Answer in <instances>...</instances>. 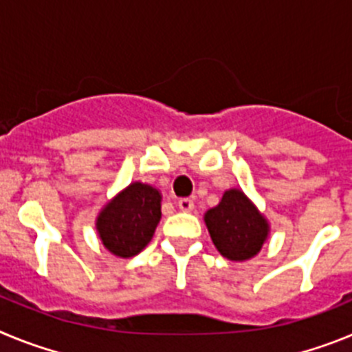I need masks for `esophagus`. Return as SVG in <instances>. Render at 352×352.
<instances>
[{"label":"esophagus","mask_w":352,"mask_h":352,"mask_svg":"<svg viewBox=\"0 0 352 352\" xmlns=\"http://www.w3.org/2000/svg\"><path fill=\"white\" fill-rule=\"evenodd\" d=\"M178 208L182 211H186V213H188V211L194 210V201H192V199H188V197L179 199V201H178Z\"/></svg>","instance_id":"obj_1"}]
</instances>
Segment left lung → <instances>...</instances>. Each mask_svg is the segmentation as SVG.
I'll return each mask as SVG.
<instances>
[{"mask_svg": "<svg viewBox=\"0 0 352 352\" xmlns=\"http://www.w3.org/2000/svg\"><path fill=\"white\" fill-rule=\"evenodd\" d=\"M214 247L231 261H247L263 247L268 222L241 190H227L219 206L204 214Z\"/></svg>", "mask_w": 352, "mask_h": 352, "instance_id": "1", "label": "left lung"}]
</instances>
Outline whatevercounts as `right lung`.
Masks as SVG:
<instances>
[{
  "mask_svg": "<svg viewBox=\"0 0 352 352\" xmlns=\"http://www.w3.org/2000/svg\"><path fill=\"white\" fill-rule=\"evenodd\" d=\"M160 192L132 183L102 210L96 229L102 243L118 257L138 256L153 238L160 222Z\"/></svg>",
  "mask_w": 352,
  "mask_h": 352,
  "instance_id": "add662e5",
  "label": "right lung"
}]
</instances>
